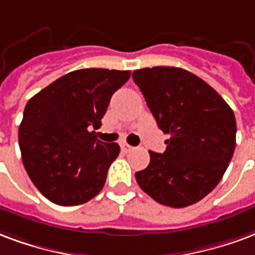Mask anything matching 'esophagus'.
Masks as SVG:
<instances>
[{"label":"esophagus","mask_w":255,"mask_h":255,"mask_svg":"<svg viewBox=\"0 0 255 255\" xmlns=\"http://www.w3.org/2000/svg\"><path fill=\"white\" fill-rule=\"evenodd\" d=\"M131 149H133V146L128 145V144H122V145H121V150H122L124 153H129Z\"/></svg>","instance_id":"1"}]
</instances>
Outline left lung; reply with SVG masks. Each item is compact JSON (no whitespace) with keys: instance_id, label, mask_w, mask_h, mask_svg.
Instances as JSON below:
<instances>
[{"instance_id":"8db88e82","label":"left lung","mask_w":255,"mask_h":255,"mask_svg":"<svg viewBox=\"0 0 255 255\" xmlns=\"http://www.w3.org/2000/svg\"><path fill=\"white\" fill-rule=\"evenodd\" d=\"M133 80L157 126L170 134L166 150H150L149 164L135 172V181L159 204H196L217 186L231 161L237 144L234 111L211 85L185 69H138Z\"/></svg>"}]
</instances>
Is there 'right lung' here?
<instances>
[{
    "instance_id": "obj_1",
    "label": "right lung",
    "mask_w": 255,
    "mask_h": 255,
    "mask_svg": "<svg viewBox=\"0 0 255 255\" xmlns=\"http://www.w3.org/2000/svg\"><path fill=\"white\" fill-rule=\"evenodd\" d=\"M129 77V70L80 69L28 100L18 145L27 174L47 200L80 205L103 189L121 149L98 140L91 129H99L111 96Z\"/></svg>"
}]
</instances>
